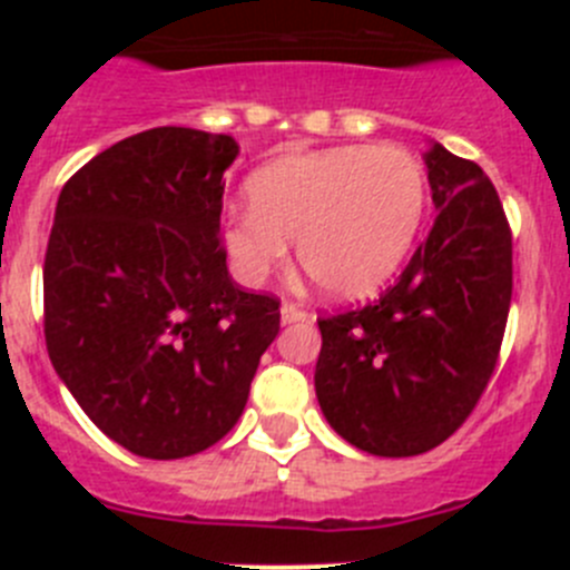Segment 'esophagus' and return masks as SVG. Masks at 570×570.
<instances>
[{"mask_svg":"<svg viewBox=\"0 0 570 570\" xmlns=\"http://www.w3.org/2000/svg\"><path fill=\"white\" fill-rule=\"evenodd\" d=\"M279 316H282V322H285V325H291V322H299V320H305V311L299 308V305H294V302H282V308H279Z\"/></svg>","mask_w":570,"mask_h":570,"instance_id":"esophagus-1","label":"esophagus"}]
</instances>
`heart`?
I'll return each mask as SVG.
<instances>
[{
    "instance_id": "1",
    "label": "heart",
    "mask_w": 570,
    "mask_h": 570,
    "mask_svg": "<svg viewBox=\"0 0 570 570\" xmlns=\"http://www.w3.org/2000/svg\"><path fill=\"white\" fill-rule=\"evenodd\" d=\"M250 210L225 219L223 242L245 285L288 262L334 299H362L391 282L425 219L428 176L396 145H342L279 156L248 179Z\"/></svg>"
}]
</instances>
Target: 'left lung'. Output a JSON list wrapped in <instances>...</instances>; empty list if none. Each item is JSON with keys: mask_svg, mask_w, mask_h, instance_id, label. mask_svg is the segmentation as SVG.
Wrapping results in <instances>:
<instances>
[{"mask_svg": "<svg viewBox=\"0 0 570 570\" xmlns=\"http://www.w3.org/2000/svg\"><path fill=\"white\" fill-rule=\"evenodd\" d=\"M440 210L374 305L322 316L316 400L336 434L374 456L425 454L468 420L500 356L511 308V228L471 159L425 154Z\"/></svg>", "mask_w": 570, "mask_h": 570, "instance_id": "obj_1", "label": "left lung"}]
</instances>
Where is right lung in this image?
Wrapping results in <instances>:
<instances>
[{
	"label": "right lung",
	"mask_w": 570,
	"mask_h": 570,
	"mask_svg": "<svg viewBox=\"0 0 570 570\" xmlns=\"http://www.w3.org/2000/svg\"><path fill=\"white\" fill-rule=\"evenodd\" d=\"M234 136L150 128L65 183L45 254V342L90 422L145 460L223 440L279 334L219 239Z\"/></svg>",
	"instance_id": "1"
}]
</instances>
